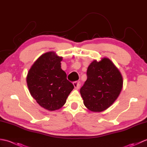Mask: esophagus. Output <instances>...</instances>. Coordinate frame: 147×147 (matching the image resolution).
Wrapping results in <instances>:
<instances>
[{"label": "esophagus", "instance_id": "obj_1", "mask_svg": "<svg viewBox=\"0 0 147 147\" xmlns=\"http://www.w3.org/2000/svg\"><path fill=\"white\" fill-rule=\"evenodd\" d=\"M73 85L76 89H79L80 87V83L79 82H74L73 83Z\"/></svg>", "mask_w": 147, "mask_h": 147}]
</instances>
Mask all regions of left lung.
<instances>
[{"instance_id": "obj_1", "label": "left lung", "mask_w": 147, "mask_h": 147, "mask_svg": "<svg viewBox=\"0 0 147 147\" xmlns=\"http://www.w3.org/2000/svg\"><path fill=\"white\" fill-rule=\"evenodd\" d=\"M87 80L80 89L85 107L92 112L106 110L115 101L123 88L120 71L110 59L93 61L87 69Z\"/></svg>"}]
</instances>
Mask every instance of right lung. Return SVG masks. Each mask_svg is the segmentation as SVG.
Instances as JSON below:
<instances>
[{"label": "right lung", "mask_w": 147, "mask_h": 147, "mask_svg": "<svg viewBox=\"0 0 147 147\" xmlns=\"http://www.w3.org/2000/svg\"><path fill=\"white\" fill-rule=\"evenodd\" d=\"M62 57L54 52L42 54L34 62L26 77L31 95L36 102L50 111L63 106L74 86L61 69Z\"/></svg>", "instance_id": "obj_1"}]
</instances>
